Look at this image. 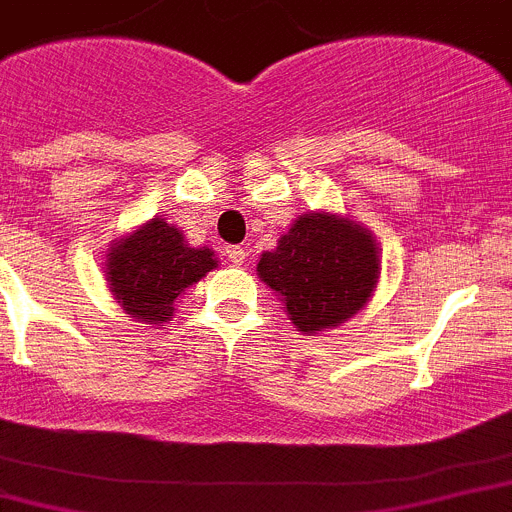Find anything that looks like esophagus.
<instances>
[{
    "label": "esophagus",
    "mask_w": 512,
    "mask_h": 512,
    "mask_svg": "<svg viewBox=\"0 0 512 512\" xmlns=\"http://www.w3.org/2000/svg\"><path fill=\"white\" fill-rule=\"evenodd\" d=\"M225 256H228V259H231L236 266H241L243 261H246L248 251L243 246H225Z\"/></svg>",
    "instance_id": "esophagus-1"
}]
</instances>
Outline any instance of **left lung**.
Returning a JSON list of instances; mask_svg holds the SVG:
<instances>
[{
	"mask_svg": "<svg viewBox=\"0 0 512 512\" xmlns=\"http://www.w3.org/2000/svg\"><path fill=\"white\" fill-rule=\"evenodd\" d=\"M256 269L307 335L337 327L368 302L378 281V251L353 220L309 213L294 220Z\"/></svg>",
	"mask_w": 512,
	"mask_h": 512,
	"instance_id": "left-lung-1",
	"label": "left lung"
}]
</instances>
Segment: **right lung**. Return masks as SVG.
Instances as JSON below:
<instances>
[{"instance_id": "1", "label": "right lung", "mask_w": 512, "mask_h": 512, "mask_svg": "<svg viewBox=\"0 0 512 512\" xmlns=\"http://www.w3.org/2000/svg\"><path fill=\"white\" fill-rule=\"evenodd\" d=\"M109 284L126 314L162 325L175 299L218 266L210 248H190L175 225L154 218L109 253Z\"/></svg>"}]
</instances>
